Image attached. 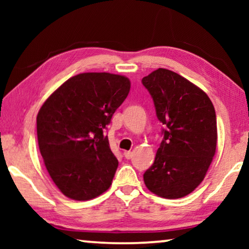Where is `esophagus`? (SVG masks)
Listing matches in <instances>:
<instances>
[{
  "label": "esophagus",
  "instance_id": "1",
  "mask_svg": "<svg viewBox=\"0 0 249 249\" xmlns=\"http://www.w3.org/2000/svg\"><path fill=\"white\" fill-rule=\"evenodd\" d=\"M124 158L127 159V160H130V159L132 158V152H130V151H124Z\"/></svg>",
  "mask_w": 249,
  "mask_h": 249
}]
</instances>
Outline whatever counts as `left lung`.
Returning <instances> with one entry per match:
<instances>
[{
    "instance_id": "8db88e82",
    "label": "left lung",
    "mask_w": 249,
    "mask_h": 249,
    "mask_svg": "<svg viewBox=\"0 0 249 249\" xmlns=\"http://www.w3.org/2000/svg\"><path fill=\"white\" fill-rule=\"evenodd\" d=\"M163 124V141L144 182L163 198H181L203 181L216 149L215 110L196 85L159 68L142 79Z\"/></svg>"
}]
</instances>
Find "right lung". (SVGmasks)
<instances>
[{
    "mask_svg": "<svg viewBox=\"0 0 249 249\" xmlns=\"http://www.w3.org/2000/svg\"><path fill=\"white\" fill-rule=\"evenodd\" d=\"M130 90L120 74L71 77L42 105L37 139L47 172L64 196L88 200L110 188L118 160L104 134Z\"/></svg>",
    "mask_w": 249,
    "mask_h": 249,
    "instance_id": "1",
    "label": "right lung"
}]
</instances>
